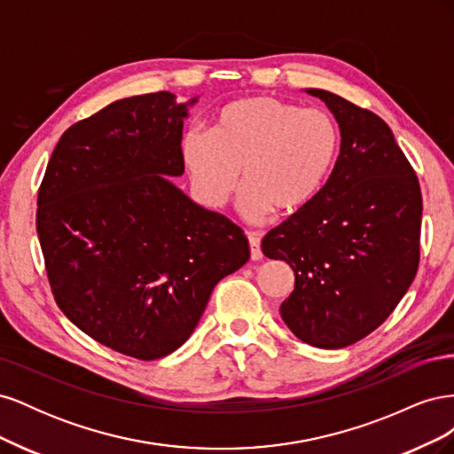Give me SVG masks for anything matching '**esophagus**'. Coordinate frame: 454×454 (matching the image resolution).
Returning <instances> with one entry per match:
<instances>
[{
  "label": "esophagus",
  "mask_w": 454,
  "mask_h": 454,
  "mask_svg": "<svg viewBox=\"0 0 454 454\" xmlns=\"http://www.w3.org/2000/svg\"><path fill=\"white\" fill-rule=\"evenodd\" d=\"M248 242H250V257L252 261H259L263 257V252H261V240L255 235V232H248Z\"/></svg>",
  "instance_id": "obj_1"
}]
</instances>
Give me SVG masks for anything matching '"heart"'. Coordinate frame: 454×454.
<instances>
[{"mask_svg":"<svg viewBox=\"0 0 454 454\" xmlns=\"http://www.w3.org/2000/svg\"><path fill=\"white\" fill-rule=\"evenodd\" d=\"M337 122L320 109H303L272 96H248L219 109L212 136L189 130L182 159L199 199L223 208L240 187V212L263 223L277 210L294 215L324 191L339 159Z\"/></svg>","mask_w":454,"mask_h":454,"instance_id":"heart-1","label":"heart"}]
</instances>
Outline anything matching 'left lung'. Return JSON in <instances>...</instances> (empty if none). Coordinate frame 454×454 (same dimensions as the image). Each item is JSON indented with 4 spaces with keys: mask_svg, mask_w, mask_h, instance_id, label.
Returning <instances> with one entry per match:
<instances>
[{
    "mask_svg": "<svg viewBox=\"0 0 454 454\" xmlns=\"http://www.w3.org/2000/svg\"><path fill=\"white\" fill-rule=\"evenodd\" d=\"M307 92L339 122V159L318 199L269 231L261 250L294 269L280 305L292 333L342 348L375 332L413 282L422 195L387 122L333 92Z\"/></svg>",
    "mask_w": 454,
    "mask_h": 454,
    "instance_id": "left-lung-1",
    "label": "left lung"
}]
</instances>
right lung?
<instances>
[{
  "instance_id": "add662e5",
  "label": "right lung",
  "mask_w": 454,
  "mask_h": 454,
  "mask_svg": "<svg viewBox=\"0 0 454 454\" xmlns=\"http://www.w3.org/2000/svg\"><path fill=\"white\" fill-rule=\"evenodd\" d=\"M199 96L122 98L67 129L37 195V237L60 310L100 345L138 360L180 348L214 286L250 259L229 217L202 208L182 132Z\"/></svg>"
}]
</instances>
